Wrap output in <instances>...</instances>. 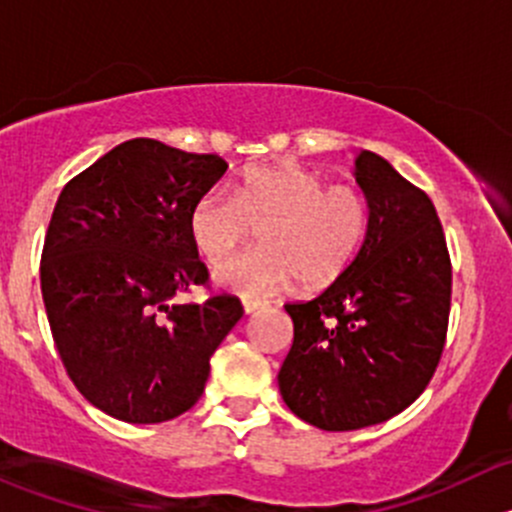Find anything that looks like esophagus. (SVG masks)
I'll return each instance as SVG.
<instances>
[{
  "mask_svg": "<svg viewBox=\"0 0 512 512\" xmlns=\"http://www.w3.org/2000/svg\"><path fill=\"white\" fill-rule=\"evenodd\" d=\"M242 307H245L247 314H255V312H260V309H265L267 304L260 302V299H245V302H242Z\"/></svg>",
  "mask_w": 512,
  "mask_h": 512,
  "instance_id": "esophagus-1",
  "label": "esophagus"
}]
</instances>
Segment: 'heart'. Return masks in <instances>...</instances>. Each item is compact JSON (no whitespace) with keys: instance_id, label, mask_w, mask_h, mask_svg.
Segmentation results:
<instances>
[{"instance_id":"1","label":"heart","mask_w":512,"mask_h":512,"mask_svg":"<svg viewBox=\"0 0 512 512\" xmlns=\"http://www.w3.org/2000/svg\"><path fill=\"white\" fill-rule=\"evenodd\" d=\"M260 227L262 245L215 270V280L242 297L337 282L354 262L369 203L359 185H327L319 170L287 163L247 170L235 190H213L193 205L190 237L208 262H220Z\"/></svg>"}]
</instances>
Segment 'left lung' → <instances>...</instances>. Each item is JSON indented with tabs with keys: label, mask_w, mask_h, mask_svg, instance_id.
I'll list each match as a JSON object with an SVG mask.
<instances>
[{
	"label": "left lung",
	"mask_w": 512,
	"mask_h": 512,
	"mask_svg": "<svg viewBox=\"0 0 512 512\" xmlns=\"http://www.w3.org/2000/svg\"><path fill=\"white\" fill-rule=\"evenodd\" d=\"M369 230L349 270L309 302L285 304L294 342L280 391L322 431H356L401 414L446 347L451 255L431 198L371 151L356 156Z\"/></svg>",
	"instance_id": "obj_1"
}]
</instances>
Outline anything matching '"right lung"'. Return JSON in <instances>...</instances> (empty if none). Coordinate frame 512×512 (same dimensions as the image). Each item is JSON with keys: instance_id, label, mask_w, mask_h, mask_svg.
Listing matches in <instances>:
<instances>
[{"instance_id": "add662e5", "label": "right lung", "mask_w": 512, "mask_h": 512, "mask_svg": "<svg viewBox=\"0 0 512 512\" xmlns=\"http://www.w3.org/2000/svg\"><path fill=\"white\" fill-rule=\"evenodd\" d=\"M215 153L153 138L121 143L61 190L41 250V297L69 379L103 414L160 423L193 409L210 356L240 322L210 287L190 213L225 175Z\"/></svg>"}]
</instances>
